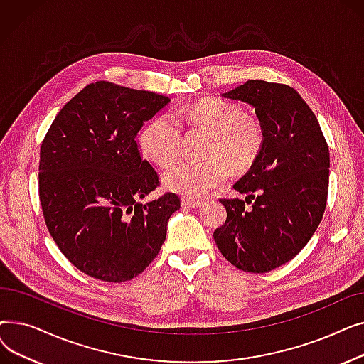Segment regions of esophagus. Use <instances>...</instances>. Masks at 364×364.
Wrapping results in <instances>:
<instances>
[{
  "instance_id": "1",
  "label": "esophagus",
  "mask_w": 364,
  "mask_h": 364,
  "mask_svg": "<svg viewBox=\"0 0 364 364\" xmlns=\"http://www.w3.org/2000/svg\"><path fill=\"white\" fill-rule=\"evenodd\" d=\"M181 203H183V206H188V208H199V206H202V200H196V199H190V198H184L183 200H181Z\"/></svg>"
}]
</instances>
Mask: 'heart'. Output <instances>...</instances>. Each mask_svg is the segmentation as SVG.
<instances>
[{"label":"heart","instance_id":"heart-1","mask_svg":"<svg viewBox=\"0 0 364 364\" xmlns=\"http://www.w3.org/2000/svg\"><path fill=\"white\" fill-rule=\"evenodd\" d=\"M181 125L200 127L211 132L203 162L183 161L164 174V184L171 192L200 198L223 186L236 171L250 169L264 147L261 122L245 114L243 109L224 99H203L188 106H178L171 114H158L139 134L144 156L168 168L181 150Z\"/></svg>","mask_w":364,"mask_h":364}]
</instances>
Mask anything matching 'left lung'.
Returning <instances> with one entry per match:
<instances>
[{"instance_id": "1", "label": "left lung", "mask_w": 364, "mask_h": 364, "mask_svg": "<svg viewBox=\"0 0 364 364\" xmlns=\"http://www.w3.org/2000/svg\"><path fill=\"white\" fill-rule=\"evenodd\" d=\"M223 95L255 107L264 147L233 186L245 200L220 199L227 220L214 240L239 270L269 273L317 230L328 202L329 147L316 114L289 85L250 80Z\"/></svg>"}]
</instances>
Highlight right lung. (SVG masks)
<instances>
[{"label": "right lung", "mask_w": 364, "mask_h": 364, "mask_svg": "<svg viewBox=\"0 0 364 364\" xmlns=\"http://www.w3.org/2000/svg\"><path fill=\"white\" fill-rule=\"evenodd\" d=\"M169 99L107 81L57 113L40 151L38 192L48 232L82 273L121 283L146 270L181 206L176 193L141 203L161 183L137 132Z\"/></svg>", "instance_id": "add662e5"}]
</instances>
